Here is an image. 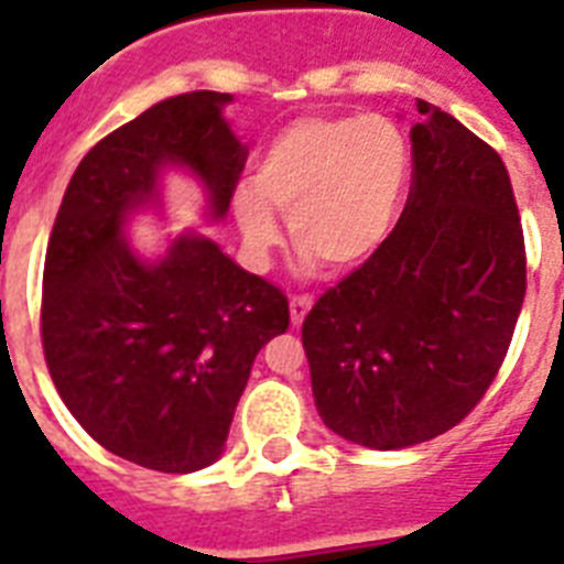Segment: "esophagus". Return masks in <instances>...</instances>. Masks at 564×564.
I'll list each match as a JSON object with an SVG mask.
<instances>
[{
    "instance_id": "34e87169",
    "label": "esophagus",
    "mask_w": 564,
    "mask_h": 564,
    "mask_svg": "<svg viewBox=\"0 0 564 564\" xmlns=\"http://www.w3.org/2000/svg\"><path fill=\"white\" fill-rule=\"evenodd\" d=\"M310 307H313V295H292L290 299V316H292V325L299 327L301 322H304V316L310 313Z\"/></svg>"
}]
</instances>
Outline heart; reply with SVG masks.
<instances>
[{
    "instance_id": "obj_1",
    "label": "heart",
    "mask_w": 564,
    "mask_h": 564,
    "mask_svg": "<svg viewBox=\"0 0 564 564\" xmlns=\"http://www.w3.org/2000/svg\"><path fill=\"white\" fill-rule=\"evenodd\" d=\"M410 149L386 117H301L254 166V192L237 195V219L257 251L274 246L272 213L290 216L299 251L348 272L386 246L403 204Z\"/></svg>"
}]
</instances>
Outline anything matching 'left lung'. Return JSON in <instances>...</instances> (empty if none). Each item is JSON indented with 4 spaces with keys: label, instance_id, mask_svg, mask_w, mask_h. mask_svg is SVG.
Wrapping results in <instances>:
<instances>
[{
    "label": "left lung",
    "instance_id": "left-lung-1",
    "mask_svg": "<svg viewBox=\"0 0 564 564\" xmlns=\"http://www.w3.org/2000/svg\"><path fill=\"white\" fill-rule=\"evenodd\" d=\"M419 113L401 219L301 327L318 415L375 451L442 436L482 401L527 292L500 154L436 105L419 99Z\"/></svg>",
    "mask_w": 564,
    "mask_h": 564
}]
</instances>
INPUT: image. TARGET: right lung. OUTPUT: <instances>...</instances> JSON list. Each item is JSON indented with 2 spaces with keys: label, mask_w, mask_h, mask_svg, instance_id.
<instances>
[{
  "label": "right lung",
  "mask_w": 564,
  "mask_h": 564,
  "mask_svg": "<svg viewBox=\"0 0 564 564\" xmlns=\"http://www.w3.org/2000/svg\"><path fill=\"white\" fill-rule=\"evenodd\" d=\"M228 93L172 96L110 131L69 178L48 237L40 339L66 410L110 454L163 474L219 459L257 351L290 327L281 286L216 242L181 237L140 263L122 219L181 163L228 210L248 149L221 119Z\"/></svg>",
  "instance_id": "add662e5"
}]
</instances>
